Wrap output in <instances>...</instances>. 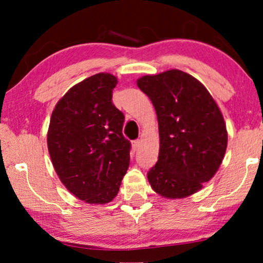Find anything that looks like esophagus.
<instances>
[{
	"label": "esophagus",
	"mask_w": 263,
	"mask_h": 263,
	"mask_svg": "<svg viewBox=\"0 0 263 263\" xmlns=\"http://www.w3.org/2000/svg\"><path fill=\"white\" fill-rule=\"evenodd\" d=\"M140 144H141V140H134L132 143V146H133V150L134 151H137V150H139V147H140Z\"/></svg>",
	"instance_id": "obj_1"
}]
</instances>
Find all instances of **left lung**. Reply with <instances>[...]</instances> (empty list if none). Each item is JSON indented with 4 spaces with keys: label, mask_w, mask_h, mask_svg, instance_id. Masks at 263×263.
I'll use <instances>...</instances> for the list:
<instances>
[{
    "label": "left lung",
    "mask_w": 263,
    "mask_h": 263,
    "mask_svg": "<svg viewBox=\"0 0 263 263\" xmlns=\"http://www.w3.org/2000/svg\"><path fill=\"white\" fill-rule=\"evenodd\" d=\"M137 85L153 102L159 123V160L147 174L151 188L170 199L192 196L223 162V114L204 85L181 70L143 76Z\"/></svg>",
    "instance_id": "obj_1"
}]
</instances>
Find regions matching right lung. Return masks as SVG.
Returning <instances> with one entry per match:
<instances>
[{
	"mask_svg": "<svg viewBox=\"0 0 263 263\" xmlns=\"http://www.w3.org/2000/svg\"><path fill=\"white\" fill-rule=\"evenodd\" d=\"M117 83L112 73L100 72L72 86L49 124L48 150L59 178L89 204L113 200L130 162L124 114L112 103Z\"/></svg>",
	"mask_w": 263,
	"mask_h": 263,
	"instance_id": "obj_1",
	"label": "right lung"
}]
</instances>
